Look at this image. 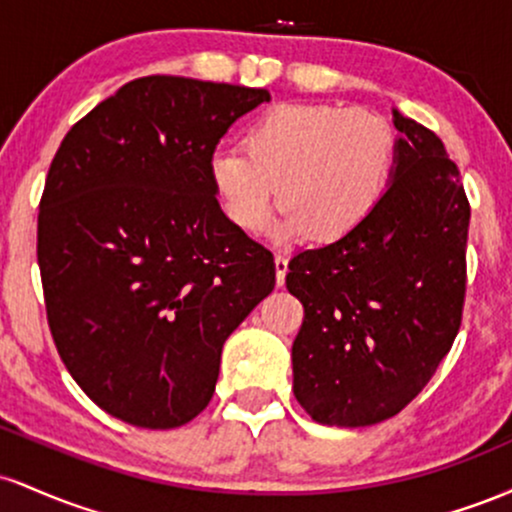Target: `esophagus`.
Instances as JSON below:
<instances>
[{
    "label": "esophagus",
    "mask_w": 512,
    "mask_h": 512,
    "mask_svg": "<svg viewBox=\"0 0 512 512\" xmlns=\"http://www.w3.org/2000/svg\"><path fill=\"white\" fill-rule=\"evenodd\" d=\"M274 269H276V286H284L286 272H289V257L276 255L274 257Z\"/></svg>",
    "instance_id": "34e87169"
}]
</instances>
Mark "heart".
Returning <instances> with one entry per match:
<instances>
[{
    "instance_id": "obj_1",
    "label": "heart",
    "mask_w": 512,
    "mask_h": 512,
    "mask_svg": "<svg viewBox=\"0 0 512 512\" xmlns=\"http://www.w3.org/2000/svg\"><path fill=\"white\" fill-rule=\"evenodd\" d=\"M397 166V137L385 117L332 103H281L245 129V151L211 154L209 178L223 214L257 233L337 245L370 221Z\"/></svg>"
}]
</instances>
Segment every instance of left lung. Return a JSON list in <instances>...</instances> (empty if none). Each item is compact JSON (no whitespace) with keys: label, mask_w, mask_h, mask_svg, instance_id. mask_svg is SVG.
I'll list each match as a JSON object with an SVG mask.
<instances>
[{"label":"left lung","mask_w":512,"mask_h":512,"mask_svg":"<svg viewBox=\"0 0 512 512\" xmlns=\"http://www.w3.org/2000/svg\"><path fill=\"white\" fill-rule=\"evenodd\" d=\"M397 166L370 221L298 252L286 289L305 317L293 395L317 424L373 426L424 390L448 356L467 289L469 202L431 129L392 110Z\"/></svg>","instance_id":"obj_1"}]
</instances>
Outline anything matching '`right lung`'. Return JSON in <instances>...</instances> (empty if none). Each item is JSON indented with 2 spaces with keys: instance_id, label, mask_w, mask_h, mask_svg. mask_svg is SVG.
I'll list each match as a JSON object with an SVG mask.
<instances>
[{
  "instance_id": "1",
  "label": "right lung",
  "mask_w": 512,
  "mask_h": 512,
  "mask_svg": "<svg viewBox=\"0 0 512 512\" xmlns=\"http://www.w3.org/2000/svg\"><path fill=\"white\" fill-rule=\"evenodd\" d=\"M264 88L129 81L62 139L38 214L52 339L93 402L139 428L209 404L221 349L276 284L274 257L219 207L209 161Z\"/></svg>"
}]
</instances>
